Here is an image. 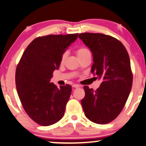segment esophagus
<instances>
[{"label":"esophagus","mask_w":146,"mask_h":146,"mask_svg":"<svg viewBox=\"0 0 146 146\" xmlns=\"http://www.w3.org/2000/svg\"><path fill=\"white\" fill-rule=\"evenodd\" d=\"M73 87H74V88H79L80 85H78V84H74V85H73Z\"/></svg>","instance_id":"esophagus-1"}]
</instances>
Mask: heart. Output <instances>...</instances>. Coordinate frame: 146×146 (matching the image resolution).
Returning <instances> with one entry per match:
<instances>
[{
	"label": "heart",
	"instance_id": "1",
	"mask_svg": "<svg viewBox=\"0 0 146 146\" xmlns=\"http://www.w3.org/2000/svg\"><path fill=\"white\" fill-rule=\"evenodd\" d=\"M76 53H77V55L78 57H80L81 56H83V55L86 54V53H90L89 50H88L87 48H80L79 49H77V51H76ZM66 57H67V53L66 52H64L63 53L62 55H61V63H63L64 62V61L65 60V59H66Z\"/></svg>",
	"mask_w": 146,
	"mask_h": 146
}]
</instances>
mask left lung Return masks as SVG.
<instances>
[{"instance_id": "obj_1", "label": "left lung", "mask_w": 146, "mask_h": 146, "mask_svg": "<svg viewBox=\"0 0 146 146\" xmlns=\"http://www.w3.org/2000/svg\"><path fill=\"white\" fill-rule=\"evenodd\" d=\"M79 38L91 50V72L102 82L96 91L84 86L81 100L84 113L92 122L108 124L122 111L130 94L133 75L126 48L113 37L98 33H83Z\"/></svg>"}]
</instances>
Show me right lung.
Masks as SVG:
<instances>
[{
  "label": "right lung",
  "instance_id": "add662e5",
  "mask_svg": "<svg viewBox=\"0 0 146 146\" xmlns=\"http://www.w3.org/2000/svg\"><path fill=\"white\" fill-rule=\"evenodd\" d=\"M78 34L48 35L34 39L16 67V85L24 110L37 124L48 126L63 118L72 88H57L50 79L61 63V56Z\"/></svg>",
  "mask_w": 146,
  "mask_h": 146
}]
</instances>
